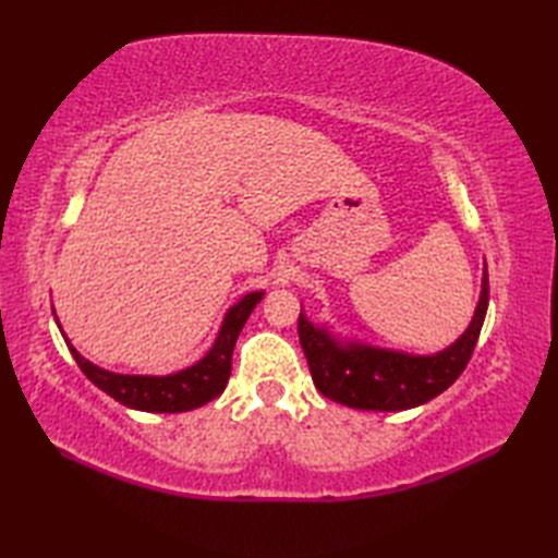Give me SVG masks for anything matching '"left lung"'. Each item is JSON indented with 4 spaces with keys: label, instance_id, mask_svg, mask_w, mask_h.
<instances>
[{
    "label": "left lung",
    "instance_id": "8db88e82",
    "mask_svg": "<svg viewBox=\"0 0 558 558\" xmlns=\"http://www.w3.org/2000/svg\"><path fill=\"white\" fill-rule=\"evenodd\" d=\"M489 306V276L484 266L475 316L453 345L436 354H408L366 342H342L328 328H316L300 314L298 333L314 386L330 400L354 410L398 412L424 405L456 381L475 352Z\"/></svg>",
    "mask_w": 558,
    "mask_h": 558
}]
</instances>
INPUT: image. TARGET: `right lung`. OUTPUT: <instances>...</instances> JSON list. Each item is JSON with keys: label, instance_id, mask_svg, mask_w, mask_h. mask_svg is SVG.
I'll use <instances>...</instances> for the list:
<instances>
[{"label": "right lung", "instance_id": "obj_1", "mask_svg": "<svg viewBox=\"0 0 558 558\" xmlns=\"http://www.w3.org/2000/svg\"><path fill=\"white\" fill-rule=\"evenodd\" d=\"M260 300H264V292L244 294V298L234 306H230L228 314H225L218 338L213 342L206 357L192 366H186L182 372L168 376H134L100 369V366L88 362L86 357H81L76 348L71 345L69 338L64 336V330L62 336L71 354H74L78 369L117 402L144 412H186L206 405L208 400L218 398L225 386H228V378L232 372L234 342L240 338L248 314L254 312V306Z\"/></svg>", "mask_w": 558, "mask_h": 558}]
</instances>
